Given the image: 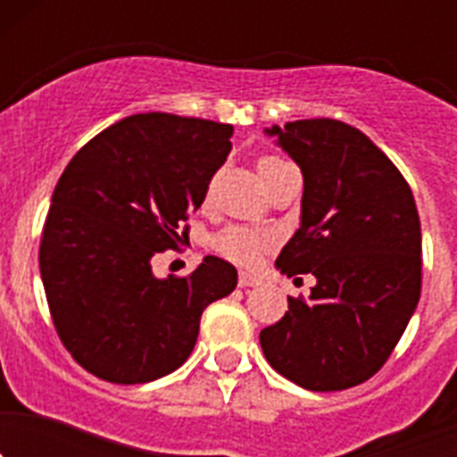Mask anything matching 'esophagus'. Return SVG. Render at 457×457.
Masks as SVG:
<instances>
[{
  "label": "esophagus",
  "instance_id": "34e87169",
  "mask_svg": "<svg viewBox=\"0 0 457 457\" xmlns=\"http://www.w3.org/2000/svg\"><path fill=\"white\" fill-rule=\"evenodd\" d=\"M261 284H263V278L258 277V274L240 272V277H237V286H240V288H249V286H261Z\"/></svg>",
  "mask_w": 457,
  "mask_h": 457
}]
</instances>
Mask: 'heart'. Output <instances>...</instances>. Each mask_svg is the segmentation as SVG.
I'll list each match as a JSON object with an SVG mask.
<instances>
[{
	"label": "heart",
	"instance_id": "obj_1",
	"mask_svg": "<svg viewBox=\"0 0 457 457\" xmlns=\"http://www.w3.org/2000/svg\"><path fill=\"white\" fill-rule=\"evenodd\" d=\"M284 160L277 155H263L258 160V169L265 171L270 167H277ZM215 247L221 256L245 268H253L261 263V258L274 247V237L261 228H249V226H228L215 237Z\"/></svg>",
	"mask_w": 457,
	"mask_h": 457
}]
</instances>
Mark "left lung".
Returning <instances> with one entry per match:
<instances>
[{"mask_svg": "<svg viewBox=\"0 0 457 457\" xmlns=\"http://www.w3.org/2000/svg\"><path fill=\"white\" fill-rule=\"evenodd\" d=\"M304 176L302 224L277 268L313 274L309 300L261 332L277 373L309 391L373 378L421 295V221L403 173L361 130L334 119L268 128ZM297 281V278H295Z\"/></svg>", "mask_w": 457, "mask_h": 457, "instance_id": "left-lung-1", "label": "left lung"}]
</instances>
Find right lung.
<instances>
[{
    "label": "right lung",
    "instance_id": "obj_1",
    "mask_svg": "<svg viewBox=\"0 0 457 457\" xmlns=\"http://www.w3.org/2000/svg\"><path fill=\"white\" fill-rule=\"evenodd\" d=\"M231 135L233 125L215 120L135 114L63 169L40 237V277L56 334L96 378L144 385L183 366L205 306L237 286L236 268L217 256L189 277L157 278L151 268L155 253L179 247Z\"/></svg>",
    "mask_w": 457,
    "mask_h": 457
}]
</instances>
